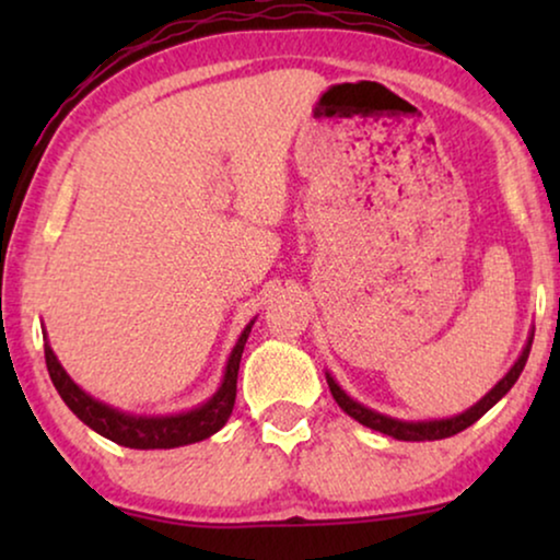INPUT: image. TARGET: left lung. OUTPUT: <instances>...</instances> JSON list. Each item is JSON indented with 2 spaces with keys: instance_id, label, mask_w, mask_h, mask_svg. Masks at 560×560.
Segmentation results:
<instances>
[{
  "instance_id": "obj_1",
  "label": "left lung",
  "mask_w": 560,
  "mask_h": 560,
  "mask_svg": "<svg viewBox=\"0 0 560 560\" xmlns=\"http://www.w3.org/2000/svg\"><path fill=\"white\" fill-rule=\"evenodd\" d=\"M530 347H533V334L530 339H527L523 354L517 357V362L512 364V370L504 374V377L497 382V385L489 389V393L481 397L477 405H471L469 410H464L462 416H454V418H441V420H397V418H389V416H382L377 410H370L364 408L362 402L351 400V397L343 393V389L336 385V380L331 374H326V382H328V389H331L334 400L339 402V408L351 416L359 423L372 428V431H380L385 435H393L397 441H439V439H448V435H456L462 433L464 428H469L477 423V420L485 416L489 408H494L497 402L502 400L504 395L510 393V387L515 385L520 372L525 370V362H527V354H530Z\"/></svg>"
}]
</instances>
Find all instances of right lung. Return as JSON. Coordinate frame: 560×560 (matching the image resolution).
<instances>
[{
    "label": "right lung",
    "instance_id": "obj_1",
    "mask_svg": "<svg viewBox=\"0 0 560 560\" xmlns=\"http://www.w3.org/2000/svg\"><path fill=\"white\" fill-rule=\"evenodd\" d=\"M255 326V320H249L247 328H244L240 341L229 354L224 380H221V387L209 397L201 408H194L188 412H178V416H129V412H121L117 408H109V405L98 402L89 393L75 385V382L68 377V372L60 366L58 357L52 354L50 343H45V364H48L50 380L56 385L58 395L63 397V402L73 410V416L83 420L91 431H96L104 439H109L119 446L127 448H178L188 446V443L209 439L224 428V423L232 416L234 400H236V374H240V362L244 343H247V336ZM45 336V334H43Z\"/></svg>",
    "mask_w": 560,
    "mask_h": 560
}]
</instances>
